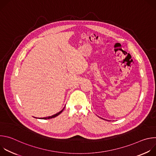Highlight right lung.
Segmentation results:
<instances>
[{"instance_id": "obj_1", "label": "right lung", "mask_w": 156, "mask_h": 156, "mask_svg": "<svg viewBox=\"0 0 156 156\" xmlns=\"http://www.w3.org/2000/svg\"><path fill=\"white\" fill-rule=\"evenodd\" d=\"M64 109V108H63ZM63 109H62L60 112H59L58 113H57V114H55V115H52V116H51V117H44V118H42V119H44V120H46V119H52V118H54V117H57V116H58L60 114H61L62 112V111L63 110Z\"/></svg>"}]
</instances>
